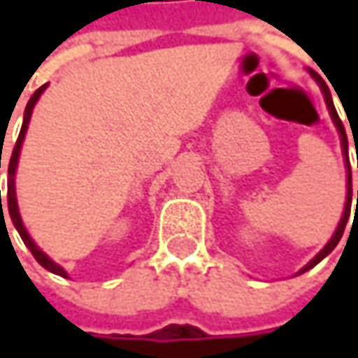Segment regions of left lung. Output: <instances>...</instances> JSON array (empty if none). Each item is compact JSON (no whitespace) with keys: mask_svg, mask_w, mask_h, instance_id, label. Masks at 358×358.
Returning <instances> with one entry per match:
<instances>
[{"mask_svg":"<svg viewBox=\"0 0 358 358\" xmlns=\"http://www.w3.org/2000/svg\"><path fill=\"white\" fill-rule=\"evenodd\" d=\"M309 73L310 77L319 83L321 91H323L324 103H327V109H329V115H331V119H333V123H335V127H337L338 131V137H341V147H343V155H345V169H347V203H345L343 217H341V221H338V225L337 229H335V233H333V237L329 239V243L324 245L323 249L315 255L309 263L301 268L296 275H301V273H305V271H309V268L315 267L317 263H321L324 257L337 247L338 241H341V237H343V231H345V227H347V221H349V215H351V201H352V175H351V163H349V141H347V133H345V127H343V121L338 119V113H337V109H335V105H333V97H331V91H329V87L324 85L323 79L317 76L315 71H309ZM357 209H358V191H357Z\"/></svg>","mask_w":358,"mask_h":358,"instance_id":"8db88e82","label":"left lung"}]
</instances>
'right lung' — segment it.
<instances>
[{"label": "right lung", "mask_w": 358, "mask_h": 358, "mask_svg": "<svg viewBox=\"0 0 358 358\" xmlns=\"http://www.w3.org/2000/svg\"><path fill=\"white\" fill-rule=\"evenodd\" d=\"M45 90H48V83H45V85H41L39 90L35 91L34 95H31V99L27 101L25 113H23V125H21L20 137H17V143H15V147H13V153H11V159H9V167H7V175H9V181H7V209H9V217H11L13 227L17 229L20 237L23 239V243H25V247L31 251V255L35 257V261H37V263H39L43 268H48L49 273H55V275H59V277L69 279L67 271H65L62 265H57L53 259H49L48 255L43 253V251L35 245V241L31 239V235L27 233V229H25L23 221H21L20 207H17V195H15V171H17V163H20L21 145H23V139H25L27 125H29V119H31V113H34L35 103L39 101L41 93H43ZM0 167H1V151H0ZM0 209H1V191H0ZM1 217H3V209H1ZM3 221H6V219H3Z\"/></svg>", "instance_id": "add662e5"}]
</instances>
